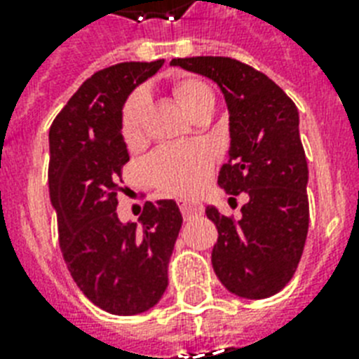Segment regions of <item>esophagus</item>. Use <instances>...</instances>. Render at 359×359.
Returning <instances> with one entry per match:
<instances>
[{
    "label": "esophagus",
    "mask_w": 359,
    "mask_h": 359,
    "mask_svg": "<svg viewBox=\"0 0 359 359\" xmlns=\"http://www.w3.org/2000/svg\"><path fill=\"white\" fill-rule=\"evenodd\" d=\"M180 212L184 216V219L196 218V216H201L203 214V207L201 205H196V203H180Z\"/></svg>",
    "instance_id": "34e87169"
}]
</instances>
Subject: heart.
Segmentation results:
<instances>
[{
	"mask_svg": "<svg viewBox=\"0 0 359 359\" xmlns=\"http://www.w3.org/2000/svg\"><path fill=\"white\" fill-rule=\"evenodd\" d=\"M173 95L180 108L196 119L199 115L212 114L214 91L207 81L199 78H179L173 81ZM149 109V93L137 89L130 95L121 115V134L128 147H137L143 141L145 117ZM147 177L154 186L171 196L190 197L201 190L212 171V156L199 145H165L147 158Z\"/></svg>",
	"mask_w": 359,
	"mask_h": 359,
	"instance_id": "b5f03b06",
	"label": "heart"
}]
</instances>
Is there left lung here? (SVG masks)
<instances>
[{
    "label": "left lung",
    "mask_w": 359,
    "mask_h": 359,
    "mask_svg": "<svg viewBox=\"0 0 359 359\" xmlns=\"http://www.w3.org/2000/svg\"><path fill=\"white\" fill-rule=\"evenodd\" d=\"M171 65L207 76L224 93L231 147L218 184L233 201L242 191L250 197L240 219L214 207L205 210L218 229L214 272L240 298H268L294 276L309 227L298 109L266 74L236 59L201 55L173 59Z\"/></svg>",
    "instance_id": "1"
}]
</instances>
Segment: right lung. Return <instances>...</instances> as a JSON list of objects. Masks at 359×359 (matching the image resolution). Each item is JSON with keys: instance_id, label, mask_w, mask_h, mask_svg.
Returning a JSON list of instances; mask_svg holds the SVG:
<instances>
[{"instance_id": "right-lung-1", "label": "right lung", "mask_w": 359, "mask_h": 359, "mask_svg": "<svg viewBox=\"0 0 359 359\" xmlns=\"http://www.w3.org/2000/svg\"><path fill=\"white\" fill-rule=\"evenodd\" d=\"M163 59L95 72L50 126V199L70 276L111 315H137L168 289V264L182 225L173 199L147 201L141 225L121 224L117 194L130 160L121 134L124 100Z\"/></svg>"}]
</instances>
